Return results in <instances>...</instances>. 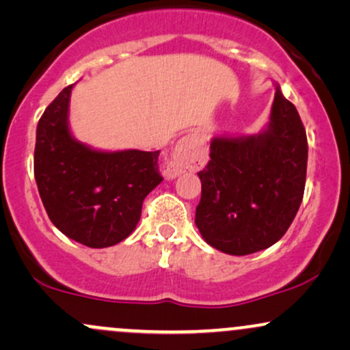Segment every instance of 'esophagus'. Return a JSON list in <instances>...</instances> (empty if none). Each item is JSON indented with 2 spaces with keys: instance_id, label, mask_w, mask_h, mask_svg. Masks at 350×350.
I'll use <instances>...</instances> for the list:
<instances>
[{
  "instance_id": "esophagus-1",
  "label": "esophagus",
  "mask_w": 350,
  "mask_h": 350,
  "mask_svg": "<svg viewBox=\"0 0 350 350\" xmlns=\"http://www.w3.org/2000/svg\"><path fill=\"white\" fill-rule=\"evenodd\" d=\"M204 139L199 133H192L184 136L183 139H179V143L176 144L174 151L170 156L166 163L163 164V172L167 179L176 178L180 172L192 171L198 166L200 152H202Z\"/></svg>"
}]
</instances>
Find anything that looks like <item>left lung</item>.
<instances>
[{"label": "left lung", "instance_id": "1", "mask_svg": "<svg viewBox=\"0 0 350 350\" xmlns=\"http://www.w3.org/2000/svg\"><path fill=\"white\" fill-rule=\"evenodd\" d=\"M308 139L299 113L276 83L270 120L256 135L214 136L199 172L196 226L211 247L248 255L286 234L306 183Z\"/></svg>", "mask_w": 350, "mask_h": 350}]
</instances>
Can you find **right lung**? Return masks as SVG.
<instances>
[{
  "label": "right lung",
  "mask_w": 350,
  "mask_h": 350,
  "mask_svg": "<svg viewBox=\"0 0 350 350\" xmlns=\"http://www.w3.org/2000/svg\"><path fill=\"white\" fill-rule=\"evenodd\" d=\"M74 83L46 108L36 130L34 178L51 222L90 248L120 243L135 230L143 200L161 183L159 151H103L69 126Z\"/></svg>",
  "instance_id": "add662e5"
}]
</instances>
